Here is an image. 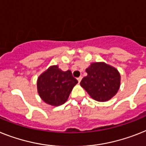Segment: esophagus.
<instances>
[{"label": "esophagus", "instance_id": "esophagus-1", "mask_svg": "<svg viewBox=\"0 0 146 146\" xmlns=\"http://www.w3.org/2000/svg\"><path fill=\"white\" fill-rule=\"evenodd\" d=\"M81 80H82V77H81V76H80V77H79V78H78V82H79V83H80V82L81 81Z\"/></svg>", "mask_w": 146, "mask_h": 146}]
</instances>
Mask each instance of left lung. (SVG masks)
I'll list each match as a JSON object with an SVG mask.
<instances>
[{
	"mask_svg": "<svg viewBox=\"0 0 146 146\" xmlns=\"http://www.w3.org/2000/svg\"><path fill=\"white\" fill-rule=\"evenodd\" d=\"M86 72L80 86L93 99L107 102L117 93L121 79L117 69L104 62H94Z\"/></svg>",
	"mask_w": 146,
	"mask_h": 146,
	"instance_id": "left-lung-1",
	"label": "left lung"
}]
</instances>
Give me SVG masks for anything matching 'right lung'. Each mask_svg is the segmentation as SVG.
<instances>
[{
  "label": "right lung",
  "mask_w": 146,
  "mask_h": 146,
  "mask_svg": "<svg viewBox=\"0 0 146 146\" xmlns=\"http://www.w3.org/2000/svg\"><path fill=\"white\" fill-rule=\"evenodd\" d=\"M78 80L69 70L63 72L57 66H50L41 74L37 81V89L45 103L60 106L67 101Z\"/></svg>",
  "instance_id": "obj_1"
}]
</instances>
